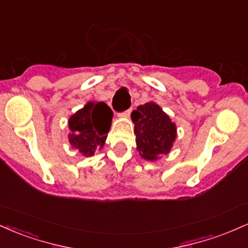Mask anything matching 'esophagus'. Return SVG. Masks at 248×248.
Returning a JSON list of instances; mask_svg holds the SVG:
<instances>
[{"label": "esophagus", "instance_id": "obj_1", "mask_svg": "<svg viewBox=\"0 0 248 248\" xmlns=\"http://www.w3.org/2000/svg\"><path fill=\"white\" fill-rule=\"evenodd\" d=\"M130 113H132V109H128V110H126V112L124 113V114H122V116H124V118H129V115H130Z\"/></svg>", "mask_w": 248, "mask_h": 248}]
</instances>
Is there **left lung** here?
Instances as JSON below:
<instances>
[{
	"label": "left lung",
	"mask_w": 248,
	"mask_h": 248,
	"mask_svg": "<svg viewBox=\"0 0 248 248\" xmlns=\"http://www.w3.org/2000/svg\"><path fill=\"white\" fill-rule=\"evenodd\" d=\"M136 149L142 158L156 161L170 153L177 128L170 116L156 102L148 101L132 112Z\"/></svg>",
	"instance_id": "8db88e82"
}]
</instances>
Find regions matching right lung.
Masks as SVG:
<instances>
[{
    "instance_id": "add662e5",
    "label": "right lung",
    "mask_w": 248,
    "mask_h": 248,
    "mask_svg": "<svg viewBox=\"0 0 248 248\" xmlns=\"http://www.w3.org/2000/svg\"><path fill=\"white\" fill-rule=\"evenodd\" d=\"M113 112L102 101H88L69 119V142L86 157L101 150L112 126Z\"/></svg>"
}]
</instances>
